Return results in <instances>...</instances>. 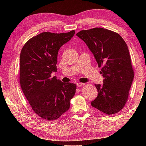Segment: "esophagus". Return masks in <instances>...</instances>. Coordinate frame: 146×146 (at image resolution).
Wrapping results in <instances>:
<instances>
[{
    "mask_svg": "<svg viewBox=\"0 0 146 146\" xmlns=\"http://www.w3.org/2000/svg\"><path fill=\"white\" fill-rule=\"evenodd\" d=\"M76 85H77L78 87H81V86H84L85 84L84 83H80V82H78V83L76 84Z\"/></svg>",
    "mask_w": 146,
    "mask_h": 146,
    "instance_id": "esophagus-1",
    "label": "esophagus"
}]
</instances>
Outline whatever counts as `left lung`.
<instances>
[{
    "instance_id": "obj_1",
    "label": "left lung",
    "mask_w": 146,
    "mask_h": 146,
    "mask_svg": "<svg viewBox=\"0 0 146 146\" xmlns=\"http://www.w3.org/2000/svg\"><path fill=\"white\" fill-rule=\"evenodd\" d=\"M76 35L102 68L104 84H95L98 94L92 106L107 115L117 113L127 102L134 76L126 43L119 34L103 28L84 30Z\"/></svg>"
}]
</instances>
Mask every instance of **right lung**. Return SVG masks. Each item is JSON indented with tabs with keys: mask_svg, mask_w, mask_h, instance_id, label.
Listing matches in <instances>:
<instances>
[{
	"mask_svg": "<svg viewBox=\"0 0 146 146\" xmlns=\"http://www.w3.org/2000/svg\"><path fill=\"white\" fill-rule=\"evenodd\" d=\"M75 31L42 33L29 40L20 55V84L33 110L46 120L58 119L68 110L76 85L62 82L51 74L57 71L59 49Z\"/></svg>",
	"mask_w": 146,
	"mask_h": 146,
	"instance_id": "obj_1",
	"label": "right lung"
}]
</instances>
